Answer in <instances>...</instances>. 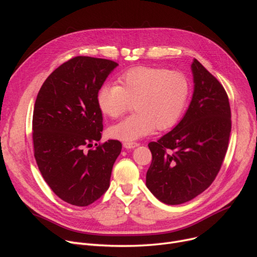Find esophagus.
Returning <instances> with one entry per match:
<instances>
[{
	"label": "esophagus",
	"mask_w": 257,
	"mask_h": 257,
	"mask_svg": "<svg viewBox=\"0 0 257 257\" xmlns=\"http://www.w3.org/2000/svg\"><path fill=\"white\" fill-rule=\"evenodd\" d=\"M138 145H139V144H137V143H130V142L123 144L124 148H126V149H134V148L138 147Z\"/></svg>",
	"instance_id": "obj_1"
}]
</instances>
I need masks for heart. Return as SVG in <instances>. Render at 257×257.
<instances>
[{
  "mask_svg": "<svg viewBox=\"0 0 257 257\" xmlns=\"http://www.w3.org/2000/svg\"><path fill=\"white\" fill-rule=\"evenodd\" d=\"M120 85L105 84L99 89L97 104L103 113L119 118L134 103L136 111L109 128V135L133 142L151 134L157 127L175 126L188 105L191 84L183 73L167 68L141 66L120 76Z\"/></svg>",
  "mask_w": 257,
  "mask_h": 257,
  "instance_id": "heart-1",
  "label": "heart"
}]
</instances>
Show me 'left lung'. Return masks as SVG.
I'll return each mask as SVG.
<instances>
[{
  "label": "left lung",
  "mask_w": 257,
  "mask_h": 257,
  "mask_svg": "<svg viewBox=\"0 0 257 257\" xmlns=\"http://www.w3.org/2000/svg\"><path fill=\"white\" fill-rule=\"evenodd\" d=\"M194 92L182 120L148 147L152 162L147 188L162 203L180 205L208 189L219 174L231 131L227 93L194 59Z\"/></svg>",
  "instance_id": "8db88e82"
}]
</instances>
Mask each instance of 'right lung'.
Listing matches in <instances>:
<instances>
[{
    "label": "right lung",
    "instance_id": "add662e5",
    "mask_svg": "<svg viewBox=\"0 0 257 257\" xmlns=\"http://www.w3.org/2000/svg\"><path fill=\"white\" fill-rule=\"evenodd\" d=\"M118 63L75 57L48 76L33 112V147L38 169L58 197L85 207L109 188L112 166L122 149L119 141L99 142L103 115L97 94Z\"/></svg>",
    "mask_w": 257,
    "mask_h": 257
}]
</instances>
